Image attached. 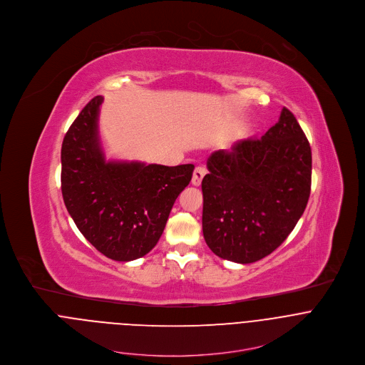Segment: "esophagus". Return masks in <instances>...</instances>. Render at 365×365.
I'll use <instances>...</instances> for the list:
<instances>
[{"mask_svg":"<svg viewBox=\"0 0 365 365\" xmlns=\"http://www.w3.org/2000/svg\"><path fill=\"white\" fill-rule=\"evenodd\" d=\"M205 174H207V168H205V167H197V168L194 170V174H192V180H191L192 185H195V187L201 185V182H202V178H204V175H205Z\"/></svg>","mask_w":365,"mask_h":365,"instance_id":"esophagus-1","label":"esophagus"}]
</instances>
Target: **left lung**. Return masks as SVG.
<instances>
[{"instance_id": "left-lung-1", "label": "left lung", "mask_w": 365, "mask_h": 365, "mask_svg": "<svg viewBox=\"0 0 365 365\" xmlns=\"http://www.w3.org/2000/svg\"><path fill=\"white\" fill-rule=\"evenodd\" d=\"M202 180V232L220 259L249 264L294 230L311 195L312 152L294 113L282 108L261 139L209 156Z\"/></svg>"}]
</instances>
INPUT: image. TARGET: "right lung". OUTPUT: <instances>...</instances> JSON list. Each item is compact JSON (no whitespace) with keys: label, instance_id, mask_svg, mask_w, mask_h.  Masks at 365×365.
Masks as SVG:
<instances>
[{"label":"right lung","instance_id":"add662e5","mask_svg":"<svg viewBox=\"0 0 365 365\" xmlns=\"http://www.w3.org/2000/svg\"><path fill=\"white\" fill-rule=\"evenodd\" d=\"M103 101L98 96L86 105L63 139L61 194L76 226L100 253L136 260L156 246L194 164L106 161L98 136Z\"/></svg>","mask_w":365,"mask_h":365}]
</instances>
